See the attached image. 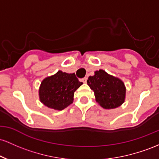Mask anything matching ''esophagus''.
<instances>
[{"label": "esophagus", "mask_w": 159, "mask_h": 159, "mask_svg": "<svg viewBox=\"0 0 159 159\" xmlns=\"http://www.w3.org/2000/svg\"><path fill=\"white\" fill-rule=\"evenodd\" d=\"M82 82H83V83H86L87 78L85 77V78H83V79H82Z\"/></svg>", "instance_id": "obj_1"}]
</instances>
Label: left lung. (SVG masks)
Listing matches in <instances>:
<instances>
[{"label":"left lung","mask_w":159,"mask_h":159,"mask_svg":"<svg viewBox=\"0 0 159 159\" xmlns=\"http://www.w3.org/2000/svg\"><path fill=\"white\" fill-rule=\"evenodd\" d=\"M87 84L94 93L95 101L101 107L111 110L125 102L126 88L122 80L100 69L89 76Z\"/></svg>","instance_id":"obj_1"}]
</instances>
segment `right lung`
<instances>
[{
	"label": "right lung",
	"instance_id": "1",
	"mask_svg": "<svg viewBox=\"0 0 159 159\" xmlns=\"http://www.w3.org/2000/svg\"><path fill=\"white\" fill-rule=\"evenodd\" d=\"M82 85L83 83L78 80L74 73L67 74L58 70L41 82L39 98L47 107L62 110L73 103L74 92Z\"/></svg>",
	"mask_w": 159,
	"mask_h": 159
}]
</instances>
